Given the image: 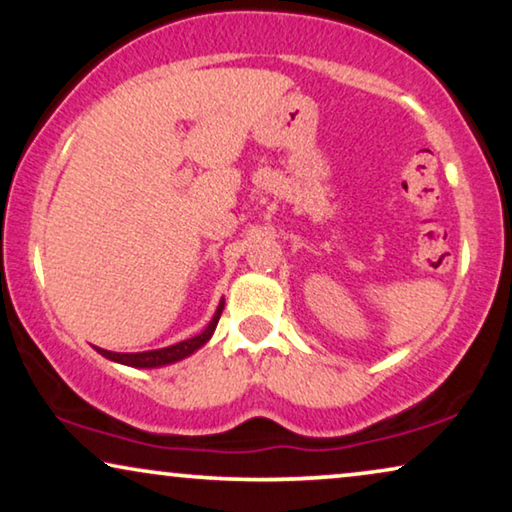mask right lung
<instances>
[{"label":"right lung","mask_w":512,"mask_h":512,"mask_svg":"<svg viewBox=\"0 0 512 512\" xmlns=\"http://www.w3.org/2000/svg\"><path fill=\"white\" fill-rule=\"evenodd\" d=\"M221 311H224V300L219 302V307H217V311H214L212 321L205 325V330H201L198 335L184 339V342H177L173 346L154 348V351H138V353H115V351H106V348H99V346H94V348H96V353L103 355V358L120 362V365H127V367H136V369H157V367L173 365V362L189 358L191 353H196L198 348H203L207 342H210L214 330H217Z\"/></svg>","instance_id":"right-lung-1"}]
</instances>
